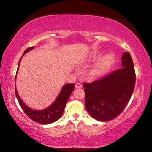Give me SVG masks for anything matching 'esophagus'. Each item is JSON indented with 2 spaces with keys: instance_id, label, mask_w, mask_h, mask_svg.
I'll return each mask as SVG.
<instances>
[{
  "instance_id": "obj_1",
  "label": "esophagus",
  "mask_w": 152,
  "mask_h": 152,
  "mask_svg": "<svg viewBox=\"0 0 152 152\" xmlns=\"http://www.w3.org/2000/svg\"><path fill=\"white\" fill-rule=\"evenodd\" d=\"M75 87L76 88H82V85L81 84V83H80V82H77L75 84Z\"/></svg>"
}]
</instances>
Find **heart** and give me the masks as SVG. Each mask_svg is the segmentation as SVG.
Returning a JSON list of instances; mask_svg holds the SVG:
<instances>
[{"label": "heart", "mask_w": 152, "mask_h": 152, "mask_svg": "<svg viewBox=\"0 0 152 152\" xmlns=\"http://www.w3.org/2000/svg\"><path fill=\"white\" fill-rule=\"evenodd\" d=\"M100 54H94L92 56L91 60L95 61L100 58ZM115 57L111 53L105 55L102 57L99 61L94 64L91 70V74L92 76H99L106 72L112 66L114 63Z\"/></svg>", "instance_id": "1"}]
</instances>
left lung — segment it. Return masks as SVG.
Returning <instances> with one entry per match:
<instances>
[{
    "instance_id": "8db88e82",
    "label": "left lung",
    "mask_w": 152,
    "mask_h": 152,
    "mask_svg": "<svg viewBox=\"0 0 152 152\" xmlns=\"http://www.w3.org/2000/svg\"><path fill=\"white\" fill-rule=\"evenodd\" d=\"M121 59L123 68L91 83H83L86 109L100 121H109L119 116L134 91L136 77L132 56L129 52H124Z\"/></svg>"
}]
</instances>
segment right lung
I'll return each instance as SVG.
<instances>
[{"mask_svg": "<svg viewBox=\"0 0 152 152\" xmlns=\"http://www.w3.org/2000/svg\"><path fill=\"white\" fill-rule=\"evenodd\" d=\"M34 47H31L27 48L26 50L24 51L23 56L25 53H27L28 51L33 50ZM21 60V58L20 59L19 61V65H18L17 71L19 69V64ZM16 80V78H15ZM74 84H65L61 88L60 94L58 95L57 99L53 102V103L50 105V107H48L47 109L42 110H33L28 107L25 104L23 101H22L21 99L19 96V94L17 93V91L15 87V94H16L17 99L18 102L20 104V106L23 110L25 114L29 117L31 119L34 121L35 122H37L42 124H50V123H53L58 120L62 115L64 109L66 107V104L68 102V100L70 98L72 92L74 91Z\"/></svg>", "mask_w": 152, "mask_h": 152, "instance_id": "obj_1", "label": "right lung"}]
</instances>
